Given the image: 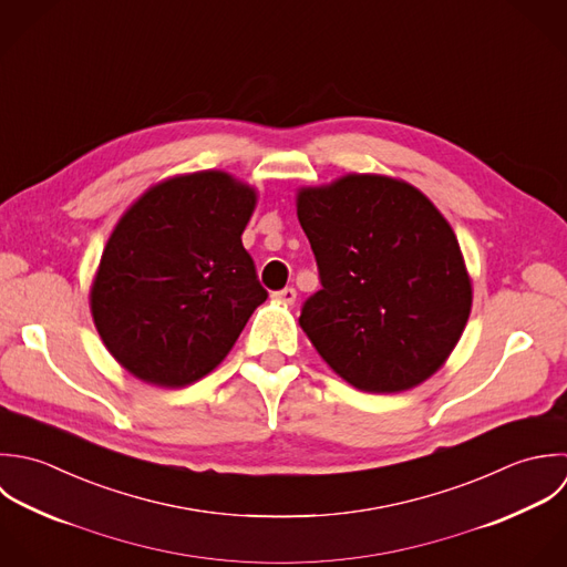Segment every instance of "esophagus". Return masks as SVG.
I'll use <instances>...</instances> for the list:
<instances>
[{
	"instance_id": "esophagus-1",
	"label": "esophagus",
	"mask_w": 567,
	"mask_h": 567,
	"mask_svg": "<svg viewBox=\"0 0 567 567\" xmlns=\"http://www.w3.org/2000/svg\"><path fill=\"white\" fill-rule=\"evenodd\" d=\"M272 299L277 303H284V306H292L295 299H297V290L295 288H284V290H277L272 292Z\"/></svg>"
}]
</instances>
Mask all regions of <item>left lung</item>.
<instances>
[{
	"mask_svg": "<svg viewBox=\"0 0 567 567\" xmlns=\"http://www.w3.org/2000/svg\"><path fill=\"white\" fill-rule=\"evenodd\" d=\"M321 290L299 326L350 384L395 393L433 377L457 346L473 288L457 237L406 183L350 174L297 193Z\"/></svg>",
	"mask_w": 567,
	"mask_h": 567,
	"instance_id": "8db88e82",
	"label": "left lung"
}]
</instances>
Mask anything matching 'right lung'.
Here are the masks:
<instances>
[{
	"label": "right lung",
	"mask_w": 567,
	"mask_h": 567,
	"mask_svg": "<svg viewBox=\"0 0 567 567\" xmlns=\"http://www.w3.org/2000/svg\"><path fill=\"white\" fill-rule=\"evenodd\" d=\"M257 193L224 172L176 176L118 219L90 292L110 354L136 378L185 386L213 372L268 299L241 233Z\"/></svg>",
	"instance_id": "obj_1"
}]
</instances>
